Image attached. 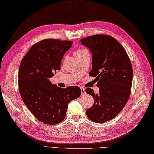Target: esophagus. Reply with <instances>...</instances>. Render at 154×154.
<instances>
[{
	"mask_svg": "<svg viewBox=\"0 0 154 154\" xmlns=\"http://www.w3.org/2000/svg\"><path fill=\"white\" fill-rule=\"evenodd\" d=\"M86 94V91H85V89L84 88H81V95L83 96Z\"/></svg>",
	"mask_w": 154,
	"mask_h": 154,
	"instance_id": "esophagus-1",
	"label": "esophagus"
}]
</instances>
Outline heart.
Returning a JSON list of instances; mask_svg holds the SVG:
<instances>
[{
	"instance_id": "heart-1",
	"label": "heart",
	"mask_w": 154,
	"mask_h": 154,
	"mask_svg": "<svg viewBox=\"0 0 154 154\" xmlns=\"http://www.w3.org/2000/svg\"><path fill=\"white\" fill-rule=\"evenodd\" d=\"M85 51H87L86 50H85V49H79V50H78L74 51V56H79V55H81Z\"/></svg>"
}]
</instances>
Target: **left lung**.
Returning <instances> with one entry per match:
<instances>
[{"label": "left lung", "mask_w": 154, "mask_h": 154, "mask_svg": "<svg viewBox=\"0 0 154 154\" xmlns=\"http://www.w3.org/2000/svg\"><path fill=\"white\" fill-rule=\"evenodd\" d=\"M92 54L89 75L98 81L99 93L86 88L94 104L86 115L94 123H103L115 118L128 100L131 92L133 69L126 51L117 40L106 35H94L80 40Z\"/></svg>", "instance_id": "obj_1"}]
</instances>
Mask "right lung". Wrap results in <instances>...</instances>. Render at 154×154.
I'll list each match as a JSON object with an SVG mask.
<instances>
[{"label":"right lung","instance_id":"obj_1","mask_svg":"<svg viewBox=\"0 0 154 154\" xmlns=\"http://www.w3.org/2000/svg\"><path fill=\"white\" fill-rule=\"evenodd\" d=\"M72 44L69 41L43 40L32 46L20 63V94L32 114L45 124L62 122L69 103L81 94L79 87L60 88L50 80L54 72L60 70L63 55Z\"/></svg>","mask_w":154,"mask_h":154}]
</instances>
